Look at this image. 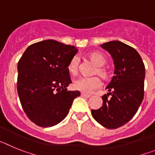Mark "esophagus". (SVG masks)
I'll return each instance as SVG.
<instances>
[{"mask_svg":"<svg viewBox=\"0 0 155 155\" xmlns=\"http://www.w3.org/2000/svg\"><path fill=\"white\" fill-rule=\"evenodd\" d=\"M81 96L84 97V98H89V97H91V95H90V94H85V93H81Z\"/></svg>","mask_w":155,"mask_h":155,"instance_id":"34e87169","label":"esophagus"}]
</instances>
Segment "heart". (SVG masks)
Listing matches in <instances>:
<instances>
[{
    "mask_svg": "<svg viewBox=\"0 0 155 155\" xmlns=\"http://www.w3.org/2000/svg\"><path fill=\"white\" fill-rule=\"evenodd\" d=\"M87 57L93 63L96 68L94 71V74L98 76L104 81H108L112 77V72L105 64L107 63V58L103 53L98 51L91 52L87 54ZM79 60L77 57H74L68 64V71L72 75H76L78 73ZM101 86V81L98 77L91 78H80L74 81L73 87L74 89L81 91L82 93L89 94L94 90L99 88Z\"/></svg>",
    "mask_w": 155,
    "mask_h": 155,
    "instance_id": "1",
    "label": "heart"
}]
</instances>
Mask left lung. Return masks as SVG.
I'll list each match as a JSON object with an SVG mask.
<instances>
[{"instance_id": "1", "label": "left lung", "mask_w": 155, "mask_h": 155, "mask_svg": "<svg viewBox=\"0 0 155 155\" xmlns=\"http://www.w3.org/2000/svg\"><path fill=\"white\" fill-rule=\"evenodd\" d=\"M102 47L113 58L115 75L106 87L109 92L102 97V106L92 109L91 115L113 130L125 125L137 112L144 94L145 67L137 51L124 42L110 41Z\"/></svg>"}]
</instances>
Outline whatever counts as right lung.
Wrapping results in <instances>:
<instances>
[{"mask_svg":"<svg viewBox=\"0 0 155 155\" xmlns=\"http://www.w3.org/2000/svg\"><path fill=\"white\" fill-rule=\"evenodd\" d=\"M78 52L53 39L30 45L18 63L17 90L28 118L41 127L58 124L69 113L78 91H70L68 64Z\"/></svg>","mask_w":155,"mask_h":155,"instance_id":"add662e5","label":"right lung"}]
</instances>
